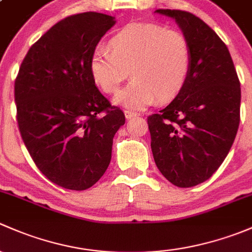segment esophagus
Returning a JSON list of instances; mask_svg holds the SVG:
<instances>
[{
    "label": "esophagus",
    "instance_id": "34e87169",
    "mask_svg": "<svg viewBox=\"0 0 252 252\" xmlns=\"http://www.w3.org/2000/svg\"><path fill=\"white\" fill-rule=\"evenodd\" d=\"M138 116V114L137 113H133V111H129V110H125V118L127 120H131V119L133 118H137Z\"/></svg>",
    "mask_w": 252,
    "mask_h": 252
}]
</instances>
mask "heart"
Segmentation results:
<instances>
[{
    "instance_id": "1",
    "label": "heart",
    "mask_w": 252,
    "mask_h": 252,
    "mask_svg": "<svg viewBox=\"0 0 252 252\" xmlns=\"http://www.w3.org/2000/svg\"><path fill=\"white\" fill-rule=\"evenodd\" d=\"M191 48L182 31L155 23H131L97 47L90 58L92 80L107 94L118 91L127 75L132 81L114 98L118 105L139 111L155 99L175 97L186 84Z\"/></svg>"
}]
</instances>
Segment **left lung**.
Masks as SVG:
<instances>
[{"mask_svg":"<svg viewBox=\"0 0 252 252\" xmlns=\"http://www.w3.org/2000/svg\"><path fill=\"white\" fill-rule=\"evenodd\" d=\"M155 12L180 25L191 64L175 99L148 116L150 147L166 180L189 188L209 180L232 148L240 123V82L225 43L200 18L178 9Z\"/></svg>","mask_w":252,"mask_h":252,"instance_id":"8db88e82","label":"left lung"}]
</instances>
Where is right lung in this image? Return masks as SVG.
Instances as JSON below:
<instances>
[{"label":"right lung","mask_w":252,"mask_h":252,"mask_svg":"<svg viewBox=\"0 0 252 252\" xmlns=\"http://www.w3.org/2000/svg\"><path fill=\"white\" fill-rule=\"evenodd\" d=\"M115 18L74 14L43 33L28 51L14 81L23 142L51 182L91 188L110 164L113 138L125 114L99 92L90 58Z\"/></svg>","instance_id":"obj_1"}]
</instances>
